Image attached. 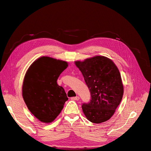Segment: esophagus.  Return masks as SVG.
Returning <instances> with one entry per match:
<instances>
[{"mask_svg": "<svg viewBox=\"0 0 151 151\" xmlns=\"http://www.w3.org/2000/svg\"><path fill=\"white\" fill-rule=\"evenodd\" d=\"M80 99V98L79 96H76V97H73L71 98V99L72 100H76V101H78V100Z\"/></svg>", "mask_w": 151, "mask_h": 151, "instance_id": "esophagus-1", "label": "esophagus"}]
</instances>
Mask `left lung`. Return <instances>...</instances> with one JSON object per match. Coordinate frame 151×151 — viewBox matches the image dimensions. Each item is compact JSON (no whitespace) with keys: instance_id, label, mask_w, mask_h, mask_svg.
<instances>
[{"instance_id":"1","label":"left lung","mask_w":151,"mask_h":151,"mask_svg":"<svg viewBox=\"0 0 151 151\" xmlns=\"http://www.w3.org/2000/svg\"><path fill=\"white\" fill-rule=\"evenodd\" d=\"M75 64L83 74L91 93L88 103L82 105L89 121L101 123L108 120L115 112L123 94V86L119 70L106 57L95 56Z\"/></svg>"}]
</instances>
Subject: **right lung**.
Segmentation results:
<instances>
[{
  "instance_id": "add662e5",
  "label": "right lung",
  "mask_w": 151,
  "mask_h": 151,
  "mask_svg": "<svg viewBox=\"0 0 151 151\" xmlns=\"http://www.w3.org/2000/svg\"><path fill=\"white\" fill-rule=\"evenodd\" d=\"M67 66L65 61L42 57L32 63L26 73L22 98L29 110L40 122H52L68 100L64 89L57 83Z\"/></svg>"
}]
</instances>
